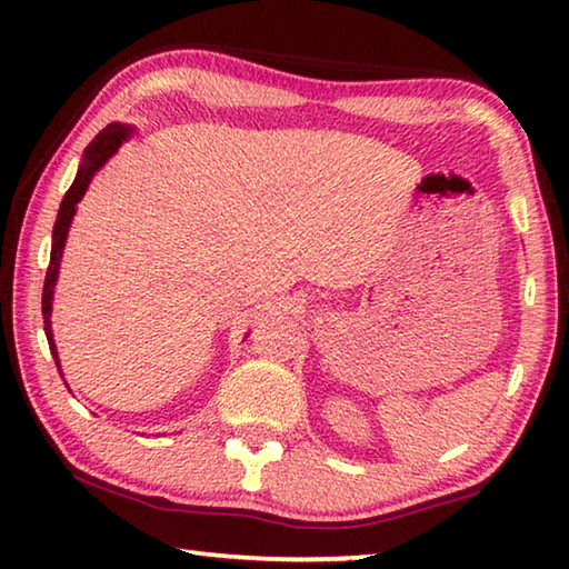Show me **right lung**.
<instances>
[{"mask_svg":"<svg viewBox=\"0 0 569 569\" xmlns=\"http://www.w3.org/2000/svg\"><path fill=\"white\" fill-rule=\"evenodd\" d=\"M132 134L130 124H120L112 122L108 128L98 132L88 148H84L82 156V166L77 170V178L70 186V190L64 192V200L60 206V213H57L54 220V230H52V253H50V268H47L44 276V288H42V316H44V333H47V343H50V351L54 356L57 369H60V359H57V349H54V339H52V296H54V283H57V273H60V261H62V250H64V240H67V230H70V223L74 218V208L80 203L84 190L90 188V180L94 172H98L104 162H108L118 148L122 146ZM62 373V371H60Z\"/></svg>","mask_w":569,"mask_h":569,"instance_id":"1","label":"right lung"}]
</instances>
